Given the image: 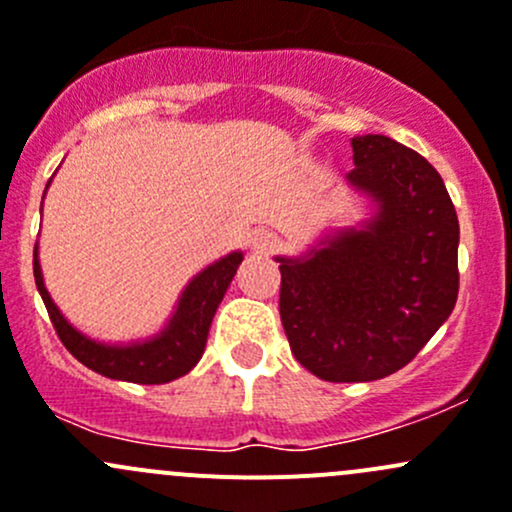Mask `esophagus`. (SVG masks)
<instances>
[{
  "label": "esophagus",
  "mask_w": 512,
  "mask_h": 512,
  "mask_svg": "<svg viewBox=\"0 0 512 512\" xmlns=\"http://www.w3.org/2000/svg\"><path fill=\"white\" fill-rule=\"evenodd\" d=\"M250 247L255 252H265V255H270V252H275L277 247V235L270 230H255L250 235Z\"/></svg>",
  "instance_id": "esophagus-1"
}]
</instances>
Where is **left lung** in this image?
I'll use <instances>...</instances> for the list:
<instances>
[{
    "label": "left lung",
    "mask_w": 512,
    "mask_h": 512,
    "mask_svg": "<svg viewBox=\"0 0 512 512\" xmlns=\"http://www.w3.org/2000/svg\"><path fill=\"white\" fill-rule=\"evenodd\" d=\"M347 183L371 205L356 227L277 257L294 359L334 384L404 369L458 299V218L438 170L389 136L352 138Z\"/></svg>",
    "instance_id": "obj_1"
}]
</instances>
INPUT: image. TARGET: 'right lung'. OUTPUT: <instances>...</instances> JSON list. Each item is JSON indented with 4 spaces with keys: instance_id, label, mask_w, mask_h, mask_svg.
Segmentation results:
<instances>
[{
    "instance_id": "obj_1",
    "label": "right lung",
    "mask_w": 512,
    "mask_h": 512,
    "mask_svg": "<svg viewBox=\"0 0 512 512\" xmlns=\"http://www.w3.org/2000/svg\"><path fill=\"white\" fill-rule=\"evenodd\" d=\"M51 183V180H49ZM49 188V185H46ZM46 195V190H44ZM242 262V252H230L218 262L200 270L188 287L180 292L175 312L158 334L128 344H106L86 337L61 314L44 287V275L39 265V247H34V280L41 299L46 304L51 324L76 359L96 374L133 384H168L188 374L205 352L210 324H213L218 304L223 302L227 287Z\"/></svg>"
}]
</instances>
